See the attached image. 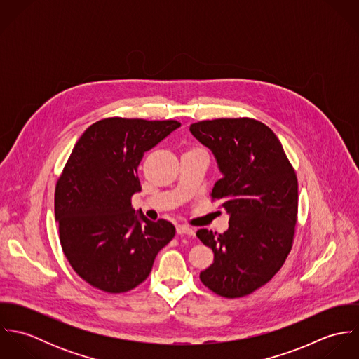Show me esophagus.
Wrapping results in <instances>:
<instances>
[{"label": "esophagus", "mask_w": 359, "mask_h": 359, "mask_svg": "<svg viewBox=\"0 0 359 359\" xmlns=\"http://www.w3.org/2000/svg\"><path fill=\"white\" fill-rule=\"evenodd\" d=\"M177 233L178 235H187V236H194L195 231L187 225H178L177 226Z\"/></svg>", "instance_id": "1"}]
</instances>
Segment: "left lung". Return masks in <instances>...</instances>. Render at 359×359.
Instances as JSON below:
<instances>
[{
  "label": "left lung",
  "mask_w": 359,
  "mask_h": 359,
  "mask_svg": "<svg viewBox=\"0 0 359 359\" xmlns=\"http://www.w3.org/2000/svg\"><path fill=\"white\" fill-rule=\"evenodd\" d=\"M189 131L217 160L222 177L211 199L229 215L224 233L196 232L214 253L201 280L222 297L248 296L269 282L290 253L299 205L296 172L272 130L253 118L205 120Z\"/></svg>",
  "instance_id": "1"
}]
</instances>
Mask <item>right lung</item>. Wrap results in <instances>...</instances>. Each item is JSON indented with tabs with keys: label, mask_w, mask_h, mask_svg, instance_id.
Returning a JSON list of instances; mask_svg holds the SVG:
<instances>
[{
	"label": "right lung",
	"mask_w": 359,
	"mask_h": 359,
	"mask_svg": "<svg viewBox=\"0 0 359 359\" xmlns=\"http://www.w3.org/2000/svg\"><path fill=\"white\" fill-rule=\"evenodd\" d=\"M181 124L175 120L103 118L74 145L55 188V219L63 253L91 286L124 293L151 273L157 253L174 238L165 219L135 211L138 165Z\"/></svg>",
	"instance_id": "right-lung-1"
}]
</instances>
